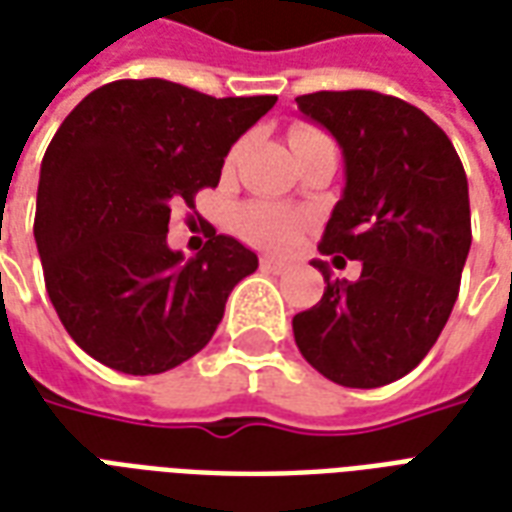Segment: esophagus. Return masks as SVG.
Returning <instances> with one entry per match:
<instances>
[{"mask_svg": "<svg viewBox=\"0 0 512 512\" xmlns=\"http://www.w3.org/2000/svg\"><path fill=\"white\" fill-rule=\"evenodd\" d=\"M259 264H261V270L275 272V275H280V272H286V270H288V261L275 259V256H261Z\"/></svg>", "mask_w": 512, "mask_h": 512, "instance_id": "esophagus-1", "label": "esophagus"}]
</instances>
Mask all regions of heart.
I'll list each match as a JSON object with an SVG mask.
<instances>
[{"instance_id":"1","label":"heart","mask_w":512,"mask_h":512,"mask_svg":"<svg viewBox=\"0 0 512 512\" xmlns=\"http://www.w3.org/2000/svg\"><path fill=\"white\" fill-rule=\"evenodd\" d=\"M315 137H324L318 129H310V126H297L288 142L291 148L297 151L305 142L315 140ZM307 218L299 210H291V207L280 205H264V202H251V205H242L237 213H234V226L237 232L245 237L253 245L259 248H270V251H286L294 242L302 237L305 232Z\"/></svg>"}]
</instances>
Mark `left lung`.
<instances>
[{"label":"left lung","instance_id":"obj_1","mask_svg":"<svg viewBox=\"0 0 512 512\" xmlns=\"http://www.w3.org/2000/svg\"><path fill=\"white\" fill-rule=\"evenodd\" d=\"M299 110L332 132L345 191L318 251L361 261L359 280H326L294 315V340L324 378L378 388L405 378L437 343L470 253V191L448 134L418 107L378 91H315Z\"/></svg>","mask_w":512,"mask_h":512}]
</instances>
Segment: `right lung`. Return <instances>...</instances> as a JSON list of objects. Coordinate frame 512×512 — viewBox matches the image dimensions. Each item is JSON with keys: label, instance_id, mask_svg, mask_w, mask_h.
<instances>
[{"label": "right lung", "instance_id": "1", "mask_svg": "<svg viewBox=\"0 0 512 512\" xmlns=\"http://www.w3.org/2000/svg\"><path fill=\"white\" fill-rule=\"evenodd\" d=\"M278 96L215 99L172 80H113L45 151L34 240L69 337L105 367L159 375L210 343L256 253L210 226L194 259L169 251L172 207L215 188L229 148Z\"/></svg>", "mask_w": 512, "mask_h": 512}]
</instances>
